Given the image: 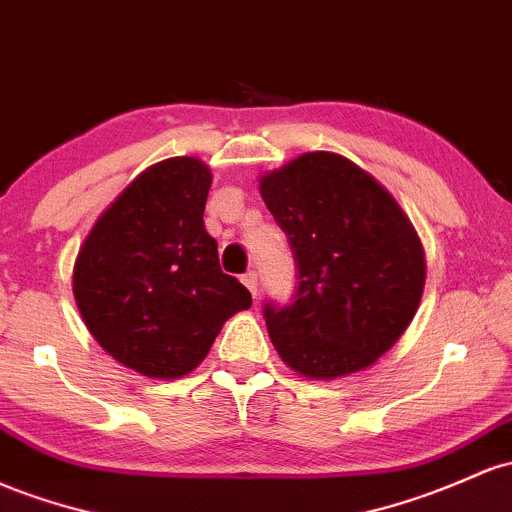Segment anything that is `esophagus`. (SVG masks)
Here are the masks:
<instances>
[{"instance_id": "obj_1", "label": "esophagus", "mask_w": 512, "mask_h": 512, "mask_svg": "<svg viewBox=\"0 0 512 512\" xmlns=\"http://www.w3.org/2000/svg\"><path fill=\"white\" fill-rule=\"evenodd\" d=\"M240 279H243V284L247 286V289H250V294L257 299V274L255 272H247Z\"/></svg>"}]
</instances>
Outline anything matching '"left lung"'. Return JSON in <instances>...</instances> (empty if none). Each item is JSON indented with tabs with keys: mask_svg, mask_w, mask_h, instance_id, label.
Returning <instances> with one entry per match:
<instances>
[{
	"mask_svg": "<svg viewBox=\"0 0 512 512\" xmlns=\"http://www.w3.org/2000/svg\"><path fill=\"white\" fill-rule=\"evenodd\" d=\"M296 262L289 306L265 303L272 345L306 379L372 367L406 333L425 252L398 201L338 153H303L260 179Z\"/></svg>",
	"mask_w": 512,
	"mask_h": 512,
	"instance_id": "8db88e82",
	"label": "left lung"
}]
</instances>
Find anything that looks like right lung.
<instances>
[{
  "mask_svg": "<svg viewBox=\"0 0 512 512\" xmlns=\"http://www.w3.org/2000/svg\"><path fill=\"white\" fill-rule=\"evenodd\" d=\"M211 170L170 157L140 172L89 230L72 272L84 325L116 362L179 379L204 362L223 323L252 306L206 233Z\"/></svg>",
  "mask_w": 512,
  "mask_h": 512,
  "instance_id": "right-lung-1",
  "label": "right lung"
}]
</instances>
